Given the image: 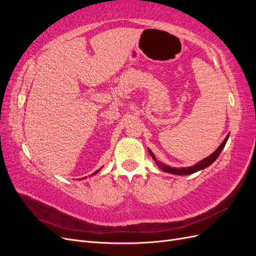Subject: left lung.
<instances>
[{"instance_id": "left-lung-1", "label": "left lung", "mask_w": 256, "mask_h": 256, "mask_svg": "<svg viewBox=\"0 0 256 256\" xmlns=\"http://www.w3.org/2000/svg\"><path fill=\"white\" fill-rule=\"evenodd\" d=\"M228 136L230 134H228L226 136V138H224V141L221 143V145L218 147V148L216 150V152H212L210 156L209 157H207V158H205L204 160H202V161H200L198 164H196V166H189V168H171V166H164V164H162L161 162H158L157 160H156V158H154V154L150 152V150H148L150 152V156L152 157V159L156 161V164H157V166H160V168L162 170V171H166V172H168V173H172V174H176V175H189V174H192V173H196V172H198V171H200V170H203V168H207V166H210L212 162L219 157V154H220V152H222V150H223V147L226 146V141H228Z\"/></svg>"}]
</instances>
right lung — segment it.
<instances>
[{
	"mask_svg": "<svg viewBox=\"0 0 256 256\" xmlns=\"http://www.w3.org/2000/svg\"><path fill=\"white\" fill-rule=\"evenodd\" d=\"M98 171H99V170H98ZM98 171H96L94 174H96V173H98ZM94 174H92V175H94Z\"/></svg>",
	"mask_w": 256,
	"mask_h": 256,
	"instance_id": "obj_1",
	"label": "right lung"
}]
</instances>
